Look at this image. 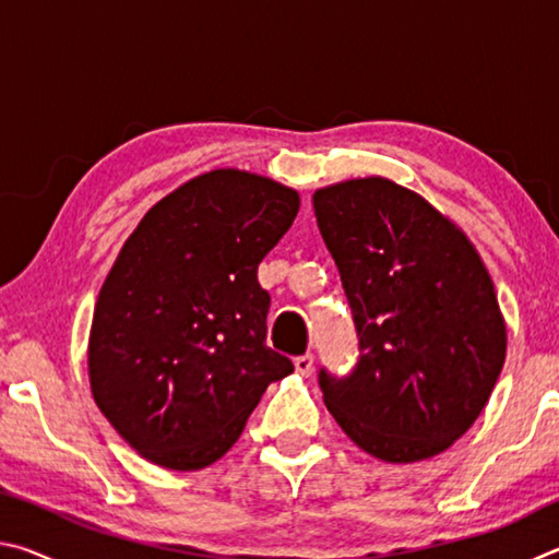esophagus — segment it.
<instances>
[{
  "label": "esophagus",
  "mask_w": 559,
  "mask_h": 559,
  "mask_svg": "<svg viewBox=\"0 0 559 559\" xmlns=\"http://www.w3.org/2000/svg\"><path fill=\"white\" fill-rule=\"evenodd\" d=\"M313 355H298L296 359H293V365H296V372L298 374H310L313 372Z\"/></svg>",
  "instance_id": "esophagus-1"
}]
</instances>
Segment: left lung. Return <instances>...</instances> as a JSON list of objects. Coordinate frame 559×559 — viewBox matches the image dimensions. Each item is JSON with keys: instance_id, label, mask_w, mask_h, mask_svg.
I'll list each match as a JSON object with an SVG mask.
<instances>
[{"instance_id": "left-lung-1", "label": "left lung", "mask_w": 559, "mask_h": 559, "mask_svg": "<svg viewBox=\"0 0 559 559\" xmlns=\"http://www.w3.org/2000/svg\"><path fill=\"white\" fill-rule=\"evenodd\" d=\"M353 308L359 357L318 372L330 414L374 459L447 451L484 412L506 362L493 281L456 224L384 177L313 194Z\"/></svg>"}]
</instances>
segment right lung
Returning a JSON list of instances; mask_svg holds the SVG:
<instances>
[{
    "label": "right lung",
    "instance_id": "add662e5",
    "mask_svg": "<svg viewBox=\"0 0 559 559\" xmlns=\"http://www.w3.org/2000/svg\"><path fill=\"white\" fill-rule=\"evenodd\" d=\"M296 189L241 169L189 179L122 243L98 293L91 390L140 456L173 471L222 459L293 362L266 345L259 263L290 229Z\"/></svg>",
    "mask_w": 559,
    "mask_h": 559
}]
</instances>
